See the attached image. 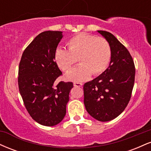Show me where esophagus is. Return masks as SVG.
I'll return each mask as SVG.
<instances>
[{
	"label": "esophagus",
	"instance_id": "1",
	"mask_svg": "<svg viewBox=\"0 0 151 151\" xmlns=\"http://www.w3.org/2000/svg\"><path fill=\"white\" fill-rule=\"evenodd\" d=\"M74 86H77V87H81V86H83L82 83H79V82H74Z\"/></svg>",
	"mask_w": 151,
	"mask_h": 151
}]
</instances>
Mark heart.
<instances>
[{"instance_id":"heart-1","label":"heart","mask_w":151,"mask_h":151,"mask_svg":"<svg viewBox=\"0 0 151 151\" xmlns=\"http://www.w3.org/2000/svg\"><path fill=\"white\" fill-rule=\"evenodd\" d=\"M68 50L58 47L55 60L62 70L67 72L77 63L81 64L65 75L67 80L85 81L91 74L99 75L109 67L111 59V49L105 38L92 35L79 33L67 43Z\"/></svg>"}]
</instances>
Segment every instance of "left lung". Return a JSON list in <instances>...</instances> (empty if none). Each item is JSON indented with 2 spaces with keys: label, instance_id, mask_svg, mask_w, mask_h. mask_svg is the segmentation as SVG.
<instances>
[{
  "label": "left lung",
  "instance_id": "left-lung-1",
  "mask_svg": "<svg viewBox=\"0 0 151 151\" xmlns=\"http://www.w3.org/2000/svg\"><path fill=\"white\" fill-rule=\"evenodd\" d=\"M97 32L108 41L111 59L108 68L84 84V103L90 116L99 121L119 116L131 99L135 81V65L129 50L106 31Z\"/></svg>",
  "mask_w": 151,
  "mask_h": 151
}]
</instances>
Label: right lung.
<instances>
[{"mask_svg":"<svg viewBox=\"0 0 151 151\" xmlns=\"http://www.w3.org/2000/svg\"><path fill=\"white\" fill-rule=\"evenodd\" d=\"M63 37L61 31H45L22 53L18 69V87L30 116L41 125L53 126L62 121L73 83L55 81L62 75L55 53Z\"/></svg>","mask_w":151,"mask_h":151,"instance_id":"right-lung-1","label":"right lung"}]
</instances>
